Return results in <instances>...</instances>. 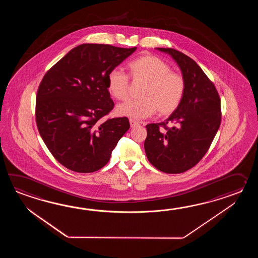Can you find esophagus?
Here are the masks:
<instances>
[{
	"mask_svg": "<svg viewBox=\"0 0 258 258\" xmlns=\"http://www.w3.org/2000/svg\"><path fill=\"white\" fill-rule=\"evenodd\" d=\"M129 121H130V125H131L132 128H133V127L137 126V125L139 124V122L136 121V120H134V119H130Z\"/></svg>",
	"mask_w": 258,
	"mask_h": 258,
	"instance_id": "1",
	"label": "esophagus"
}]
</instances>
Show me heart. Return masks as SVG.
<instances>
[{
	"label": "heart",
	"instance_id": "b5f03b06",
	"mask_svg": "<svg viewBox=\"0 0 258 258\" xmlns=\"http://www.w3.org/2000/svg\"><path fill=\"white\" fill-rule=\"evenodd\" d=\"M127 70L133 81L144 83L139 92L141 99L118 105V115L140 120L156 111L160 116L170 115L178 108L184 93V80L181 75L170 72L165 61L153 55H143L130 61ZM107 88L113 98L124 100L129 91L128 77L119 70H111L107 76Z\"/></svg>",
	"mask_w": 258,
	"mask_h": 258
}]
</instances>
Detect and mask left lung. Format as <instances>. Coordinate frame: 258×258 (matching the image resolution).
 Returning <instances> with one entry per match:
<instances>
[{
    "label": "left lung",
    "mask_w": 258,
    "mask_h": 258,
    "mask_svg": "<svg viewBox=\"0 0 258 258\" xmlns=\"http://www.w3.org/2000/svg\"><path fill=\"white\" fill-rule=\"evenodd\" d=\"M170 55L184 80L181 103L168 119L148 124L144 148L148 161L165 173L190 170L209 150L220 125V99L213 83L187 55L173 49L156 48ZM172 123L174 126L165 125ZM164 126L167 132L159 130Z\"/></svg>",
    "instance_id": "1"
}]
</instances>
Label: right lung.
Returning <instances> with one entry per match:
<instances>
[{"label": "right lung", "instance_id": "add662e5", "mask_svg": "<svg viewBox=\"0 0 258 258\" xmlns=\"http://www.w3.org/2000/svg\"><path fill=\"white\" fill-rule=\"evenodd\" d=\"M136 49L82 44L44 76L37 94V125L50 153L67 169L81 173L101 169L130 128L126 117L99 120L114 106L108 74Z\"/></svg>", "mask_w": 258, "mask_h": 258}]
</instances>
